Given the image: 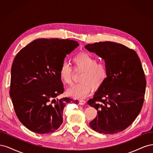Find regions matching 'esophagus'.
<instances>
[{
  "instance_id": "obj_1",
  "label": "esophagus",
  "mask_w": 153,
  "mask_h": 153,
  "mask_svg": "<svg viewBox=\"0 0 153 153\" xmlns=\"http://www.w3.org/2000/svg\"><path fill=\"white\" fill-rule=\"evenodd\" d=\"M86 103V101L84 100H80L79 101V104L80 105H84Z\"/></svg>"
}]
</instances>
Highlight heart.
Here are the masks:
<instances>
[{
	"label": "heart",
	"mask_w": 153,
	"mask_h": 153,
	"mask_svg": "<svg viewBox=\"0 0 153 153\" xmlns=\"http://www.w3.org/2000/svg\"><path fill=\"white\" fill-rule=\"evenodd\" d=\"M75 69L83 70L79 78L80 82L73 84L66 89V94L73 98L83 99L92 89H98L103 85L108 76V68L103 63H98V59L88 53H80L73 58ZM73 69L66 62L59 69L60 79L65 84L71 82Z\"/></svg>",
	"instance_id": "obj_1"
}]
</instances>
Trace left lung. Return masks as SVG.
<instances>
[{
  "label": "left lung",
  "instance_id": "left-lung-1",
  "mask_svg": "<svg viewBox=\"0 0 153 153\" xmlns=\"http://www.w3.org/2000/svg\"><path fill=\"white\" fill-rule=\"evenodd\" d=\"M85 48L102 58L108 68L105 82L87 101L98 112L89 126L103 134L122 131L135 121L144 100L146 80L140 59L133 50L111 41Z\"/></svg>",
  "mask_w": 153,
  "mask_h": 153
}]
</instances>
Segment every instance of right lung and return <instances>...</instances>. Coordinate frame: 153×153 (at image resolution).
Masks as SVG:
<instances>
[{
  "instance_id": "add662e5",
  "label": "right lung",
  "mask_w": 153,
  "mask_h": 153,
  "mask_svg": "<svg viewBox=\"0 0 153 153\" xmlns=\"http://www.w3.org/2000/svg\"><path fill=\"white\" fill-rule=\"evenodd\" d=\"M79 46L70 39H38L17 53L11 68L10 95L20 121L30 131L53 133L63 121L69 98L59 100L63 93L59 69L66 55Z\"/></svg>"
}]
</instances>
